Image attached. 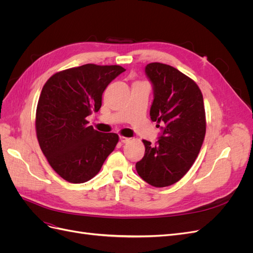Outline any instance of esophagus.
<instances>
[{"instance_id":"34e87169","label":"esophagus","mask_w":253,"mask_h":253,"mask_svg":"<svg viewBox=\"0 0 253 253\" xmlns=\"http://www.w3.org/2000/svg\"><path fill=\"white\" fill-rule=\"evenodd\" d=\"M129 140H131V138H128V137H124V136H120V141L122 143H126L128 142Z\"/></svg>"}]
</instances>
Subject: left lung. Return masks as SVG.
I'll return each instance as SVG.
<instances>
[{
    "label": "left lung",
    "instance_id": "1",
    "mask_svg": "<svg viewBox=\"0 0 253 253\" xmlns=\"http://www.w3.org/2000/svg\"><path fill=\"white\" fill-rule=\"evenodd\" d=\"M144 72L154 97L151 120L162 133L155 144L143 140L144 156L136 171L149 185L163 188L177 182L201 151L206 134L204 99L197 84L173 66L150 63Z\"/></svg>",
    "mask_w": 253,
    "mask_h": 253
}]
</instances>
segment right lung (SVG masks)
<instances>
[{
	"label": "right lung",
	"instance_id": "right-lung-1",
	"mask_svg": "<svg viewBox=\"0 0 253 253\" xmlns=\"http://www.w3.org/2000/svg\"><path fill=\"white\" fill-rule=\"evenodd\" d=\"M126 70L119 65L85 64L59 72L42 88L36 114L38 141L50 167L63 179L93 178L119 137L98 132L86 117L98 112L109 84Z\"/></svg>",
	"mask_w": 253,
	"mask_h": 253
}]
</instances>
